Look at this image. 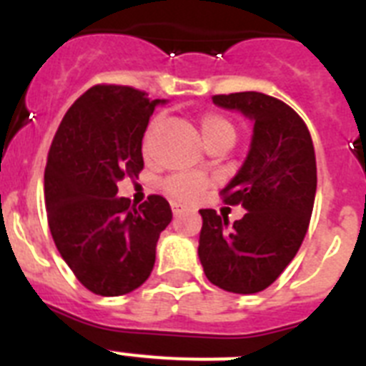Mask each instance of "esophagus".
Listing matches in <instances>:
<instances>
[{"label": "esophagus", "mask_w": 366, "mask_h": 366, "mask_svg": "<svg viewBox=\"0 0 366 366\" xmlns=\"http://www.w3.org/2000/svg\"><path fill=\"white\" fill-rule=\"evenodd\" d=\"M170 207H172L174 214H179L181 211H185V205H181V203H177V202L170 203Z\"/></svg>", "instance_id": "esophagus-1"}]
</instances>
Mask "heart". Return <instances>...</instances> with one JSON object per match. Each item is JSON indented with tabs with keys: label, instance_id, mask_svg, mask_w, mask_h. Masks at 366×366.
<instances>
[{
	"label": "heart",
	"instance_id": "heart-1",
	"mask_svg": "<svg viewBox=\"0 0 366 366\" xmlns=\"http://www.w3.org/2000/svg\"><path fill=\"white\" fill-rule=\"evenodd\" d=\"M159 122L161 117H155L152 119L150 126H148L143 143L144 154L150 152V139L154 135L155 128L159 126ZM199 128H202V135L207 144L219 141V139H231V141H234V126H232V122L227 117H223L219 113H207V115H203L202 121H199ZM163 187L168 196H172V198L179 199V202H192V199L199 198L203 190L209 187V179L202 176V174H176V176L168 177Z\"/></svg>",
	"mask_w": 366,
	"mask_h": 366
}]
</instances>
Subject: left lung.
Here are the masks:
<instances>
[{"instance_id":"obj_1","label":"left lung","mask_w":366,"mask_h":366,"mask_svg":"<svg viewBox=\"0 0 366 366\" xmlns=\"http://www.w3.org/2000/svg\"><path fill=\"white\" fill-rule=\"evenodd\" d=\"M219 108L253 121L244 164L222 190L227 205H242V219L229 223L214 209H202L199 262L207 279L225 292L251 295L279 279L295 258L312 218L317 164L312 135L282 100L258 92L214 95Z\"/></svg>"}]
</instances>
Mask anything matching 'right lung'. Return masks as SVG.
Instances as JSON below:
<instances>
[{
  "label": "right lung",
  "mask_w": 366,
  "mask_h": 366,
  "mask_svg": "<svg viewBox=\"0 0 366 366\" xmlns=\"http://www.w3.org/2000/svg\"><path fill=\"white\" fill-rule=\"evenodd\" d=\"M130 86L89 87L54 134L44 189L53 240L74 277L100 297L137 290L150 277L155 245L172 219L163 196L139 207L117 183L143 170V137L155 106Z\"/></svg>",
  "instance_id": "1"
}]
</instances>
